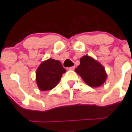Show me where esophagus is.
I'll return each mask as SVG.
<instances>
[{
  "label": "esophagus",
  "mask_w": 132,
  "mask_h": 132,
  "mask_svg": "<svg viewBox=\"0 0 132 132\" xmlns=\"http://www.w3.org/2000/svg\"><path fill=\"white\" fill-rule=\"evenodd\" d=\"M75 66H71V67H70V68H68V69H69V70H75Z\"/></svg>",
  "instance_id": "1"
}]
</instances>
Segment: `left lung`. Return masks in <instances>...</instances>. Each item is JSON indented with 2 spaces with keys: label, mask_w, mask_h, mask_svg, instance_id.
<instances>
[{
  "label": "left lung",
  "mask_w": 132,
  "mask_h": 132,
  "mask_svg": "<svg viewBox=\"0 0 132 132\" xmlns=\"http://www.w3.org/2000/svg\"><path fill=\"white\" fill-rule=\"evenodd\" d=\"M75 72L89 86H100L106 80L107 75L103 66L88 55L81 58L80 65L75 68Z\"/></svg>",
  "instance_id": "obj_1"
}]
</instances>
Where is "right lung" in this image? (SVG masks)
Masks as SVG:
<instances>
[{
  "instance_id": "right-lung-1",
  "label": "right lung",
  "mask_w": 132,
  "mask_h": 132,
  "mask_svg": "<svg viewBox=\"0 0 132 132\" xmlns=\"http://www.w3.org/2000/svg\"><path fill=\"white\" fill-rule=\"evenodd\" d=\"M66 69L58 60L49 59L42 62L36 71V81L41 90H51L60 81Z\"/></svg>"
}]
</instances>
